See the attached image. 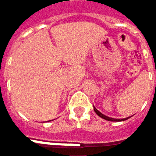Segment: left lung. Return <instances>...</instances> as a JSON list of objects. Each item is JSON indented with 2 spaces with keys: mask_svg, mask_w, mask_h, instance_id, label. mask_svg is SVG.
Masks as SVG:
<instances>
[{
  "mask_svg": "<svg viewBox=\"0 0 156 156\" xmlns=\"http://www.w3.org/2000/svg\"><path fill=\"white\" fill-rule=\"evenodd\" d=\"M94 111H95V113H96L98 116H100L101 118L105 119V120H107V121H110V122H121V121H125V120H127V119L129 118V117H128V118H124V119H115V118H111V117H108V116H106V115H103L102 113H100V112H99L97 108H95V107H94Z\"/></svg>",
  "mask_w": 156,
  "mask_h": 156,
  "instance_id": "obj_1",
  "label": "left lung"
}]
</instances>
